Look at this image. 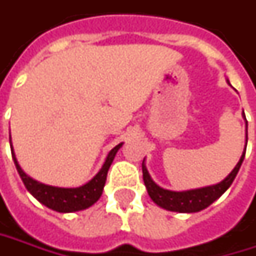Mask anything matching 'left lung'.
Returning <instances> with one entry per match:
<instances>
[{"label":"left lung","instance_id":"left-lung-1","mask_svg":"<svg viewBox=\"0 0 256 256\" xmlns=\"http://www.w3.org/2000/svg\"><path fill=\"white\" fill-rule=\"evenodd\" d=\"M244 117H245V114H244ZM246 142H248V122H246ZM245 149H246V143H245ZM244 158H245V150L242 152V156L236 163V166L232 169V172L229 173L224 180H220L219 184L205 186V188H198V189L182 190V192L168 190V189L160 188L158 184H154L152 176L148 172L144 160H143V163H142L143 182H144V186L148 189V194L152 198V200L158 206H160L166 210L179 212V214H194V212H199V210L206 209L208 206L212 205L216 199H219L228 190L229 186L232 184L234 179L238 174Z\"/></svg>","mask_w":256,"mask_h":256}]
</instances>
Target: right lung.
Wrapping results in <instances>:
<instances>
[{
  "instance_id": "1",
  "label": "right lung",
  "mask_w": 256,
  "mask_h": 256,
  "mask_svg": "<svg viewBox=\"0 0 256 256\" xmlns=\"http://www.w3.org/2000/svg\"><path fill=\"white\" fill-rule=\"evenodd\" d=\"M10 144H11L12 160L16 163L18 174L26 184L28 192L32 194L40 204H42L44 206L50 208L56 212H62V214H70V212L87 209L92 205H94L96 202L100 199V196L103 194V189H104V184H106L107 172H108L112 163L114 160L116 153L123 146V143H118L117 146H114L107 153L103 166L87 184H82L78 188H58V186L41 184L38 180L32 179L31 176H28L27 173L21 169V166L18 163L11 140H10Z\"/></svg>"
}]
</instances>
